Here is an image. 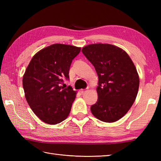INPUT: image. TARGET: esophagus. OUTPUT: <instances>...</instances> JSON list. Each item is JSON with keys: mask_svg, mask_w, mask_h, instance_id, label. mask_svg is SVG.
<instances>
[{"mask_svg": "<svg viewBox=\"0 0 161 161\" xmlns=\"http://www.w3.org/2000/svg\"><path fill=\"white\" fill-rule=\"evenodd\" d=\"M80 91V93H82V94H83V93H85V92L87 91V88H84V89H81Z\"/></svg>", "mask_w": 161, "mask_h": 161, "instance_id": "obj_1", "label": "esophagus"}]
</instances>
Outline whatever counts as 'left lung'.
Here are the masks:
<instances>
[{"label": "left lung", "instance_id": "1", "mask_svg": "<svg viewBox=\"0 0 161 161\" xmlns=\"http://www.w3.org/2000/svg\"><path fill=\"white\" fill-rule=\"evenodd\" d=\"M81 52L93 65L99 79L98 99L91 107V113L102 122H116L137 96L140 80L135 65L125 50L111 44H90Z\"/></svg>", "mask_w": 161, "mask_h": 161}]
</instances>
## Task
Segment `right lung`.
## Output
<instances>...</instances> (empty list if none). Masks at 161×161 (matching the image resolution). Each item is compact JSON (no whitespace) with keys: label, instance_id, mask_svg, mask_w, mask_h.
Wrapping results in <instances>:
<instances>
[{"label":"right lung","instance_id":"obj_1","mask_svg":"<svg viewBox=\"0 0 161 161\" xmlns=\"http://www.w3.org/2000/svg\"><path fill=\"white\" fill-rule=\"evenodd\" d=\"M81 47L56 43L35 54L23 77L25 99L41 120L57 125L69 115L76 91L61 86L69 79V70Z\"/></svg>","mask_w":161,"mask_h":161}]
</instances>
